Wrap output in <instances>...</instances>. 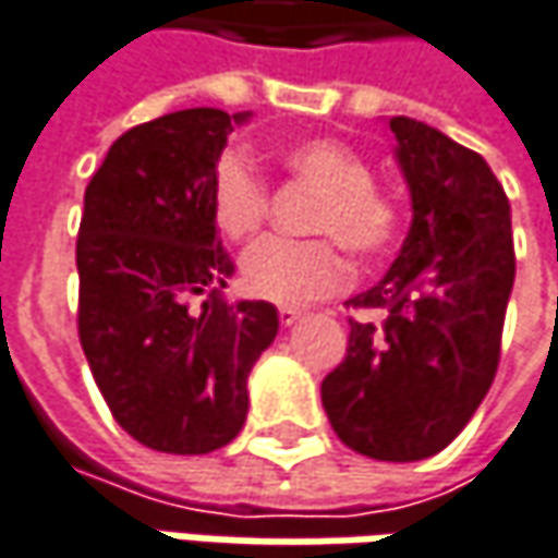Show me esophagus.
Wrapping results in <instances>:
<instances>
[{
  "label": "esophagus",
  "mask_w": 558,
  "mask_h": 558,
  "mask_svg": "<svg viewBox=\"0 0 558 558\" xmlns=\"http://www.w3.org/2000/svg\"><path fill=\"white\" fill-rule=\"evenodd\" d=\"M279 320H282V327H292L301 320V311L299 307H279Z\"/></svg>",
  "instance_id": "34e87169"
}]
</instances>
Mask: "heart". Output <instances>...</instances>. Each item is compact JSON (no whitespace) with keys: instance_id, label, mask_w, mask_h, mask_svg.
Returning <instances> with one entry per match:
<instances>
[{"instance_id":"obj_1","label":"heart","mask_w":558,"mask_h":558,"mask_svg":"<svg viewBox=\"0 0 558 558\" xmlns=\"http://www.w3.org/2000/svg\"><path fill=\"white\" fill-rule=\"evenodd\" d=\"M282 161L295 178L320 186L311 228L333 234L355 257H380L397 234V209L372 183L368 161L345 142L311 136L282 148ZM213 219L228 241H247L266 219V183L257 168L225 151L209 186ZM349 282V263L330 238L289 241L266 238L241 259V289L272 304H307L339 292Z\"/></svg>"}]
</instances>
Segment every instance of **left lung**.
Instances as JSON below:
<instances>
[{
	"label": "left lung",
	"instance_id": "8db88e82",
	"mask_svg": "<svg viewBox=\"0 0 558 558\" xmlns=\"http://www.w3.org/2000/svg\"><path fill=\"white\" fill-rule=\"evenodd\" d=\"M413 221L397 259L349 299L345 359L320 384L342 445L390 463L448 448L489 393L514 286L511 206L483 155L390 117Z\"/></svg>",
	"mask_w": 558,
	"mask_h": 558
}]
</instances>
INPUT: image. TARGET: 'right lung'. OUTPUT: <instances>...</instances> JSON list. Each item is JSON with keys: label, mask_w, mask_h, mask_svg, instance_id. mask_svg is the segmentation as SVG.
<instances>
[{"label": "right lung", "mask_w": 558, "mask_h": 558, "mask_svg": "<svg viewBox=\"0 0 558 558\" xmlns=\"http://www.w3.org/2000/svg\"><path fill=\"white\" fill-rule=\"evenodd\" d=\"M254 113L190 107L133 126L85 190L78 339L113 418L151 451L209 454L247 418V375L279 333L269 301H228L234 272L209 186Z\"/></svg>", "instance_id": "obj_1"}]
</instances>
